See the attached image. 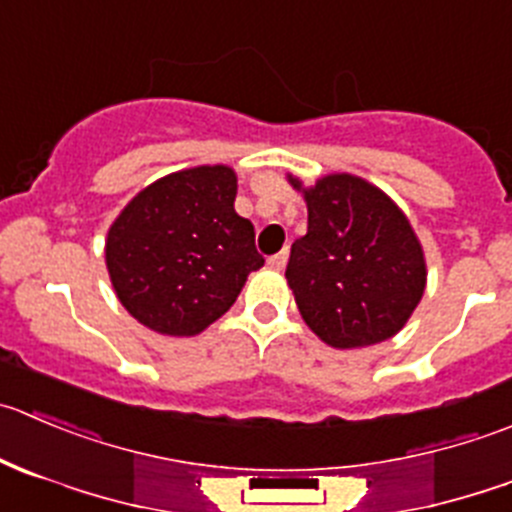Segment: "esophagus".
I'll return each mask as SVG.
<instances>
[{"label":"esophagus","instance_id":"obj_1","mask_svg":"<svg viewBox=\"0 0 512 512\" xmlns=\"http://www.w3.org/2000/svg\"><path fill=\"white\" fill-rule=\"evenodd\" d=\"M267 265H270L272 270H285V265H287V250L277 252V255H272V257H267Z\"/></svg>","mask_w":512,"mask_h":512}]
</instances>
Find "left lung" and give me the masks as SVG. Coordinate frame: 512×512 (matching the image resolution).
<instances>
[{"instance_id": "8db88e82", "label": "left lung", "mask_w": 512, "mask_h": 512, "mask_svg": "<svg viewBox=\"0 0 512 512\" xmlns=\"http://www.w3.org/2000/svg\"><path fill=\"white\" fill-rule=\"evenodd\" d=\"M287 180L307 202V235L292 242L285 270L307 327L337 350L398 335L428 280L423 247L403 210L347 172L315 187Z\"/></svg>"}]
</instances>
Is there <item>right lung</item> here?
<instances>
[{
  "label": "right lung",
  "mask_w": 512,
  "mask_h": 512,
  "mask_svg": "<svg viewBox=\"0 0 512 512\" xmlns=\"http://www.w3.org/2000/svg\"><path fill=\"white\" fill-rule=\"evenodd\" d=\"M225 165L172 172L132 197L107 232L104 260L124 310L160 335L192 337L235 305L265 265L255 227L235 212Z\"/></svg>",
  "instance_id": "1"
}]
</instances>
